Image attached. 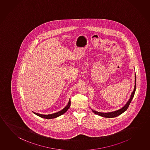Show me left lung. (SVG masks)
<instances>
[{
    "mask_svg": "<svg viewBox=\"0 0 150 150\" xmlns=\"http://www.w3.org/2000/svg\"><path fill=\"white\" fill-rule=\"evenodd\" d=\"M136 74H135V86H134V89L133 90V92L132 93L131 95V97L129 99L128 102L126 103V104L124 106L123 108L118 110H116L114 112H109V113H101V112H98L95 110H92L95 114H97L98 115L104 117H108V118H113V117H115L117 116L121 115V114L124 113L125 110L128 108H129V105L130 104V103L131 102L132 100L133 99V98L134 97V94L135 92L136 91Z\"/></svg>",
    "mask_w": 150,
    "mask_h": 150,
    "instance_id": "obj_1",
    "label": "left lung"
}]
</instances>
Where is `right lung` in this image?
<instances>
[{
    "instance_id": "obj_1",
    "label": "right lung",
    "mask_w": 150,
    "mask_h": 150,
    "mask_svg": "<svg viewBox=\"0 0 150 150\" xmlns=\"http://www.w3.org/2000/svg\"><path fill=\"white\" fill-rule=\"evenodd\" d=\"M70 105H71V100H69V102L68 103V104H67V105L66 106V107L64 108L62 110H60V111H59V112H57V113H53V114H48V115H43V114H39V113H35V112H33L35 114H36V115L40 116V117L46 118V119H52V118L57 117L58 116L63 115V114L66 112L67 110H69V108L70 107Z\"/></svg>"
}]
</instances>
